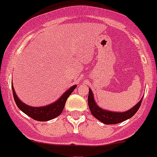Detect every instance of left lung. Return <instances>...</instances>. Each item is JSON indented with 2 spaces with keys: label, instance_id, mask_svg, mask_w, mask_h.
<instances>
[{
  "label": "left lung",
  "instance_id": "1",
  "mask_svg": "<svg viewBox=\"0 0 157 157\" xmlns=\"http://www.w3.org/2000/svg\"><path fill=\"white\" fill-rule=\"evenodd\" d=\"M143 98L140 100L139 103H136L133 108L129 110L125 111L123 113L119 112H112V111L106 110L100 108L98 105L96 103L94 98V94L92 90L89 89V94H88V105H89L90 110L95 118L98 121H101L104 124H116L125 121L126 120L130 119V117H133L137 110L139 109L141 105Z\"/></svg>",
  "mask_w": 157,
  "mask_h": 157
}]
</instances>
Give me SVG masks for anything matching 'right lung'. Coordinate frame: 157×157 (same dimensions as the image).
I'll list each match as a JSON object with an SVG mask.
<instances>
[{"label": "right lung", "mask_w": 157, "mask_h": 157, "mask_svg": "<svg viewBox=\"0 0 157 157\" xmlns=\"http://www.w3.org/2000/svg\"><path fill=\"white\" fill-rule=\"evenodd\" d=\"M76 87H77V85H74L69 90H67L57 101L48 105V106H40V107H33V106H28L23 103L21 100H20V99L15 94L13 85H12V91H13V96L15 103L22 112H24V113L27 114V116L31 117L32 119L35 120V121H48L58 117L61 113L64 108L67 100Z\"/></svg>", "instance_id": "right-lung-1"}]
</instances>
